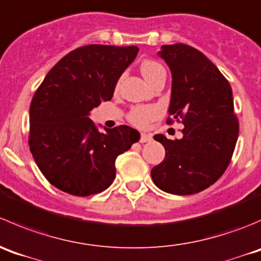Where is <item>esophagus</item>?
<instances>
[{"instance_id":"esophagus-1","label":"esophagus","mask_w":261,"mask_h":261,"mask_svg":"<svg viewBox=\"0 0 261 261\" xmlns=\"http://www.w3.org/2000/svg\"><path fill=\"white\" fill-rule=\"evenodd\" d=\"M149 141H152L151 134H147V133L141 134V139H139V142H141V143H146V142H149Z\"/></svg>"}]
</instances>
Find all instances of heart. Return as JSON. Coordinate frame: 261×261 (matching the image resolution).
Listing matches in <instances>:
<instances>
[{
	"mask_svg": "<svg viewBox=\"0 0 261 261\" xmlns=\"http://www.w3.org/2000/svg\"><path fill=\"white\" fill-rule=\"evenodd\" d=\"M141 72L144 79L148 82H151L160 73H165V69L156 61L146 59V61L142 62ZM160 114H161V110H160V108L154 107V105H139V107H134L130 110L129 114H128V119L136 127L144 128L147 127L149 122L159 118Z\"/></svg>",
	"mask_w": 261,
	"mask_h": 261,
	"instance_id": "b5f03b06",
	"label": "heart"
}]
</instances>
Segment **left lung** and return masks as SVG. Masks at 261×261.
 Returning <instances> with one entry per match:
<instances>
[{"label":"left lung","mask_w":261,"mask_h":261,"mask_svg":"<svg viewBox=\"0 0 261 261\" xmlns=\"http://www.w3.org/2000/svg\"><path fill=\"white\" fill-rule=\"evenodd\" d=\"M157 56L171 71L169 115L181 118L184 129L182 138L175 141L162 134L153 137L166 154L151 176L164 192L195 194L217 181L234 151L239 120L232 89L217 67L193 46L162 45Z\"/></svg>","instance_id":"8db88e82"}]
</instances>
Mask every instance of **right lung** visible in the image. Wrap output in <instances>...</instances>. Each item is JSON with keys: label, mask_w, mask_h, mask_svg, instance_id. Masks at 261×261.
Returning <instances> with one entry per match:
<instances>
[{"label": "right lung", "mask_w": 261, "mask_h": 261, "mask_svg": "<svg viewBox=\"0 0 261 261\" xmlns=\"http://www.w3.org/2000/svg\"><path fill=\"white\" fill-rule=\"evenodd\" d=\"M138 46L90 44L69 51L45 76L30 104L29 146L45 179L77 197L96 194L115 179V160L139 141L138 130L113 129L90 119L112 100ZM101 127V125H100Z\"/></svg>", "instance_id": "add662e5"}]
</instances>
